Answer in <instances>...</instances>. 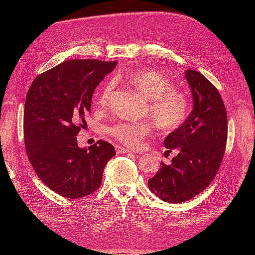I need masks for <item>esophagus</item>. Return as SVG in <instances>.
<instances>
[{
  "instance_id": "1",
  "label": "esophagus",
  "mask_w": 255,
  "mask_h": 255,
  "mask_svg": "<svg viewBox=\"0 0 255 255\" xmlns=\"http://www.w3.org/2000/svg\"><path fill=\"white\" fill-rule=\"evenodd\" d=\"M116 151H117L118 154H122V153H128L130 152L128 148H126V146H122V145H116L115 146Z\"/></svg>"
}]
</instances>
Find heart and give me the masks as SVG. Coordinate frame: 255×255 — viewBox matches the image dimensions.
<instances>
[{"label": "heart", "mask_w": 255, "mask_h": 255, "mask_svg": "<svg viewBox=\"0 0 255 255\" xmlns=\"http://www.w3.org/2000/svg\"><path fill=\"white\" fill-rule=\"evenodd\" d=\"M126 82L138 94L148 100V114L155 122L157 128L164 133L180 128L189 113L188 100L182 92L176 91L173 83L161 73L142 69L128 74ZM114 84L107 83L100 91L97 104L100 109L110 105ZM153 129L150 121L117 122L107 130L116 139L130 146L141 144Z\"/></svg>", "instance_id": "obj_1"}]
</instances>
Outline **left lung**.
Wrapping results in <instances>:
<instances>
[{
    "label": "left lung",
    "mask_w": 255,
    "mask_h": 255,
    "mask_svg": "<svg viewBox=\"0 0 255 255\" xmlns=\"http://www.w3.org/2000/svg\"><path fill=\"white\" fill-rule=\"evenodd\" d=\"M192 97V110L183 125L164 140L177 154L169 165L160 161L149 189L165 202L180 203L204 190L217 173L225 154L228 117L218 90L196 70L184 73Z\"/></svg>",
    "instance_id": "left-lung-1"
}]
</instances>
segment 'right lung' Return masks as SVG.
Instances as JSON below:
<instances>
[{
  "label": "right lung",
  "instance_id": "1",
  "mask_svg": "<svg viewBox=\"0 0 255 255\" xmlns=\"http://www.w3.org/2000/svg\"><path fill=\"white\" fill-rule=\"evenodd\" d=\"M117 61L72 59L38 75L24 106L25 150L35 172L53 191L83 198L102 183L104 168L116 155L114 145L98 140L80 148L76 135L85 121L98 85Z\"/></svg>",
  "mask_w": 255,
  "mask_h": 255
}]
</instances>
